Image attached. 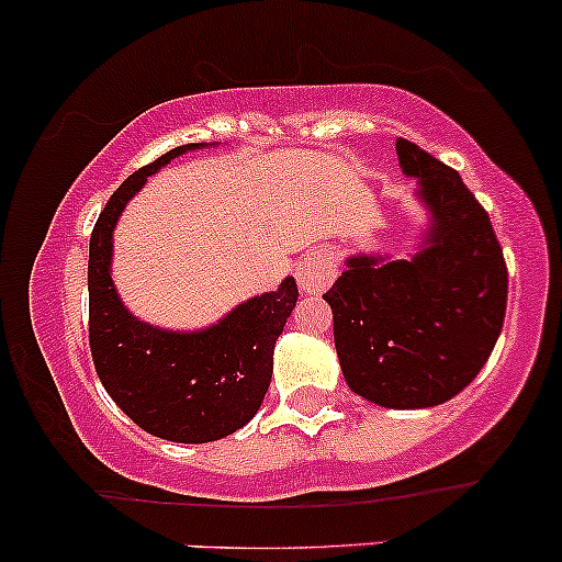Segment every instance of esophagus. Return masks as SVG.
Listing matches in <instances>:
<instances>
[{
    "label": "esophagus",
    "mask_w": 562,
    "mask_h": 562,
    "mask_svg": "<svg viewBox=\"0 0 562 562\" xmlns=\"http://www.w3.org/2000/svg\"><path fill=\"white\" fill-rule=\"evenodd\" d=\"M338 274V263H335L333 250L314 248L295 267V277L303 293H322Z\"/></svg>",
    "instance_id": "34e87169"
}]
</instances>
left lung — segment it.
Wrapping results in <instances>:
<instances>
[{"label": "left lung", "mask_w": 562, "mask_h": 562, "mask_svg": "<svg viewBox=\"0 0 562 562\" xmlns=\"http://www.w3.org/2000/svg\"><path fill=\"white\" fill-rule=\"evenodd\" d=\"M434 227L409 261L348 259L325 293L348 389L391 409L457 396L492 357L507 308V263L486 209L460 173L396 139Z\"/></svg>", "instance_id": "obj_1"}]
</instances>
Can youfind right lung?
I'll return each mask as SVG.
<instances>
[{"mask_svg":"<svg viewBox=\"0 0 562 562\" xmlns=\"http://www.w3.org/2000/svg\"><path fill=\"white\" fill-rule=\"evenodd\" d=\"M190 147H173L134 171L102 209L89 240V348L94 370L121 409L147 434L205 443L240 430L259 412L272 353L299 301L288 277L203 333H166L126 312L111 280L115 218L150 173Z\"/></svg>","mask_w":562,"mask_h":562,"instance_id":"obj_1","label":"right lung"}]
</instances>
